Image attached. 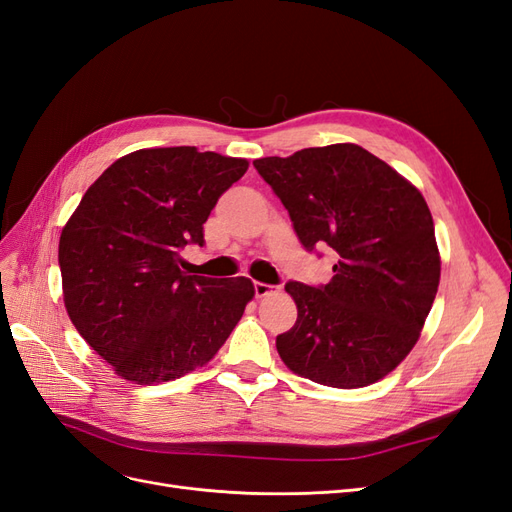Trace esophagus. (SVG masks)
<instances>
[{"label": "esophagus", "mask_w": 512, "mask_h": 512, "mask_svg": "<svg viewBox=\"0 0 512 512\" xmlns=\"http://www.w3.org/2000/svg\"><path fill=\"white\" fill-rule=\"evenodd\" d=\"M271 292H273V286L262 284V282H254V294H256V299L267 297V294H271Z\"/></svg>", "instance_id": "obj_1"}]
</instances>
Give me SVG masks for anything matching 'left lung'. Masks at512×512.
Instances as JSON below:
<instances>
[{
	"label": "left lung",
	"instance_id": "obj_1",
	"mask_svg": "<svg viewBox=\"0 0 512 512\" xmlns=\"http://www.w3.org/2000/svg\"><path fill=\"white\" fill-rule=\"evenodd\" d=\"M254 166L288 209L305 250L335 252L329 284H286L299 316L275 339L282 361L333 389H361L391 374L414 348L440 284L423 194L352 143Z\"/></svg>",
	"mask_w": 512,
	"mask_h": 512
}]
</instances>
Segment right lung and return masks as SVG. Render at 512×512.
I'll return each mask as SVG.
<instances>
[{
  "instance_id": "1",
  "label": "right lung",
  "mask_w": 512,
  "mask_h": 512,
  "mask_svg": "<svg viewBox=\"0 0 512 512\" xmlns=\"http://www.w3.org/2000/svg\"><path fill=\"white\" fill-rule=\"evenodd\" d=\"M247 160L196 147L138 149L108 166L61 230L72 324L115 374L168 382L209 363L254 297L247 277L185 275L179 252Z\"/></svg>"
}]
</instances>
